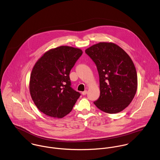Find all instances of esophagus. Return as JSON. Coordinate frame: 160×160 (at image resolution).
Here are the masks:
<instances>
[{"label":"esophagus","mask_w":160,"mask_h":160,"mask_svg":"<svg viewBox=\"0 0 160 160\" xmlns=\"http://www.w3.org/2000/svg\"><path fill=\"white\" fill-rule=\"evenodd\" d=\"M87 90H85V91H84V92H83L82 93V94L83 95H87Z\"/></svg>","instance_id":"esophagus-1"}]
</instances>
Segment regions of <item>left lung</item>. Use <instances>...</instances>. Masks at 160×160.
Returning a JSON list of instances; mask_svg holds the SVG:
<instances>
[{
  "mask_svg": "<svg viewBox=\"0 0 160 160\" xmlns=\"http://www.w3.org/2000/svg\"><path fill=\"white\" fill-rule=\"evenodd\" d=\"M97 67L100 96L94 101L103 112L115 114L127 108L137 88L135 67L128 54L112 42H99L85 50Z\"/></svg>",
  "mask_w": 160,
  "mask_h": 160,
  "instance_id": "obj_1",
  "label": "left lung"
}]
</instances>
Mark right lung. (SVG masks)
I'll list each match as a JSON object with an SVG mask.
<instances>
[{"instance_id": "obj_1", "label": "right lung", "mask_w": 160, "mask_h": 160, "mask_svg": "<svg viewBox=\"0 0 160 160\" xmlns=\"http://www.w3.org/2000/svg\"><path fill=\"white\" fill-rule=\"evenodd\" d=\"M82 53L80 49L62 46L48 51L35 64L30 92L41 112L57 118L71 112L81 95L71 87L69 74Z\"/></svg>"}]
</instances>
